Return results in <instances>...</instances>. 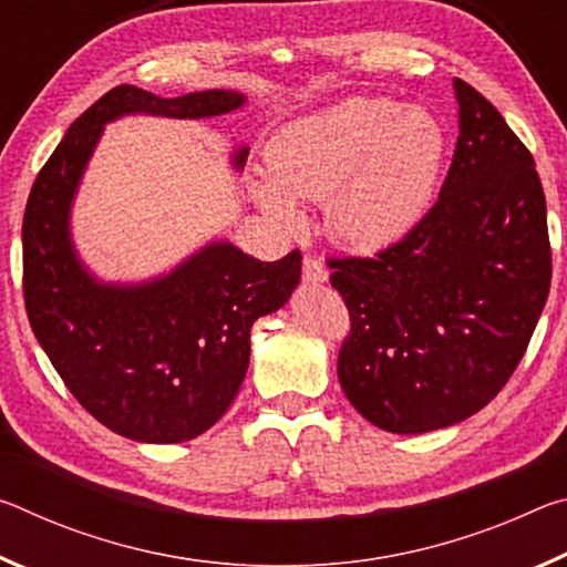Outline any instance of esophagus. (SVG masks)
<instances>
[{
	"mask_svg": "<svg viewBox=\"0 0 567 567\" xmlns=\"http://www.w3.org/2000/svg\"><path fill=\"white\" fill-rule=\"evenodd\" d=\"M302 280L307 285H322V282H328V270H324V265L320 260H315V257L305 255V260H302Z\"/></svg>",
	"mask_w": 567,
	"mask_h": 567,
	"instance_id": "esophagus-1",
	"label": "esophagus"
}]
</instances>
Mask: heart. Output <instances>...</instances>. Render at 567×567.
Listing matches in <instances>:
<instances>
[{"label":"heart","mask_w":567,"mask_h":567,"mask_svg":"<svg viewBox=\"0 0 567 567\" xmlns=\"http://www.w3.org/2000/svg\"><path fill=\"white\" fill-rule=\"evenodd\" d=\"M270 175H249L255 203L300 229L297 199L322 203L332 239L380 252L408 239L433 209L447 134L433 112L388 97H344L287 122L265 150Z\"/></svg>","instance_id":"heart-1"}]
</instances>
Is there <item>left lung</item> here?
I'll list each match as a JSON object with an SVG mask.
<instances>
[{"mask_svg":"<svg viewBox=\"0 0 567 567\" xmlns=\"http://www.w3.org/2000/svg\"><path fill=\"white\" fill-rule=\"evenodd\" d=\"M460 137L425 223L375 257L332 260L352 318L344 395L388 433L475 415L511 380L550 290L545 195L533 155L491 102L453 80Z\"/></svg>","mask_w":567,"mask_h":567,"instance_id":"1","label":"left lung"}]
</instances>
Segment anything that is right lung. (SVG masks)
Listing matches in <instances>:
<instances>
[{
    "mask_svg": "<svg viewBox=\"0 0 567 567\" xmlns=\"http://www.w3.org/2000/svg\"><path fill=\"white\" fill-rule=\"evenodd\" d=\"M245 104L237 90L167 100L120 84L66 130L30 192L22 249L32 330L80 405L137 443H185L225 415L245 380L249 330L290 300L302 255L260 262L215 237L147 280H102L74 245L76 192L110 122L215 120ZM247 152L233 147L235 172Z\"/></svg>",
    "mask_w": 567,
    "mask_h": 567,
    "instance_id": "obj_1",
    "label": "right lung"
}]
</instances>
